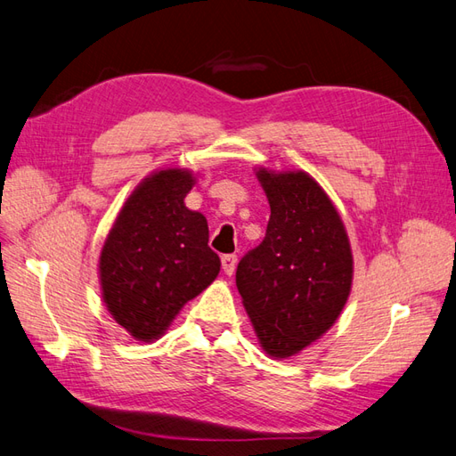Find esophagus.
I'll return each instance as SVG.
<instances>
[{
    "mask_svg": "<svg viewBox=\"0 0 456 456\" xmlns=\"http://www.w3.org/2000/svg\"><path fill=\"white\" fill-rule=\"evenodd\" d=\"M220 261H223L224 274L232 276L233 270H236V265H238V256L236 255H224L223 258H220Z\"/></svg>",
    "mask_w": 456,
    "mask_h": 456,
    "instance_id": "obj_1",
    "label": "esophagus"
}]
</instances>
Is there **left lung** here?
<instances>
[{
	"label": "left lung",
	"mask_w": 456,
	"mask_h": 456,
	"mask_svg": "<svg viewBox=\"0 0 456 456\" xmlns=\"http://www.w3.org/2000/svg\"><path fill=\"white\" fill-rule=\"evenodd\" d=\"M270 205L263 243L245 255L236 286L270 359H289L336 324L353 286L347 230L305 170L255 168Z\"/></svg>",
	"instance_id": "obj_1"
}]
</instances>
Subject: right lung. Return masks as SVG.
Segmentation results:
<instances>
[{"label":"right lung","instance_id":"add662e5","mask_svg":"<svg viewBox=\"0 0 456 456\" xmlns=\"http://www.w3.org/2000/svg\"><path fill=\"white\" fill-rule=\"evenodd\" d=\"M193 186L188 168L151 172L122 205L103 243L97 265L103 303L142 343L165 336L182 306L220 273L207 218L183 203Z\"/></svg>","mask_w":456,"mask_h":456}]
</instances>
